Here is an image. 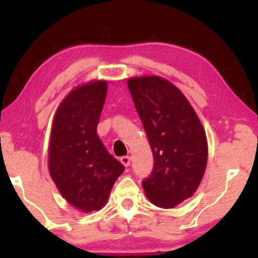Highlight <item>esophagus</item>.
Listing matches in <instances>:
<instances>
[{
    "label": "esophagus",
    "instance_id": "esophagus-1",
    "mask_svg": "<svg viewBox=\"0 0 258 258\" xmlns=\"http://www.w3.org/2000/svg\"><path fill=\"white\" fill-rule=\"evenodd\" d=\"M120 161L122 162V165L123 166H130V165H131V158H130L128 155H125V156H122V158L120 159Z\"/></svg>",
    "mask_w": 258,
    "mask_h": 258
}]
</instances>
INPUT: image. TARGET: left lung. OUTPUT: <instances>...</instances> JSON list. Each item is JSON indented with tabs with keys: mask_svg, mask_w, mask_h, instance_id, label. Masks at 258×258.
Wrapping results in <instances>:
<instances>
[{
	"mask_svg": "<svg viewBox=\"0 0 258 258\" xmlns=\"http://www.w3.org/2000/svg\"><path fill=\"white\" fill-rule=\"evenodd\" d=\"M128 90L154 155L142 180L154 205L171 209L195 193L207 162V141L199 117L178 88L158 76L130 79Z\"/></svg>",
	"mask_w": 258,
	"mask_h": 258,
	"instance_id": "left-lung-1",
	"label": "left lung"
}]
</instances>
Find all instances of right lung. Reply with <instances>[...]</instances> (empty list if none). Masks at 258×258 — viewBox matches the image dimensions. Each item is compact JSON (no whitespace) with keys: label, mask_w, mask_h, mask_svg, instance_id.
Listing matches in <instances>:
<instances>
[{"label":"right lung","mask_w":258,"mask_h":258,"mask_svg":"<svg viewBox=\"0 0 258 258\" xmlns=\"http://www.w3.org/2000/svg\"><path fill=\"white\" fill-rule=\"evenodd\" d=\"M108 85L75 88L59 105L49 144V173L68 203L85 212L99 210L125 166L97 135Z\"/></svg>","instance_id":"obj_1"}]
</instances>
